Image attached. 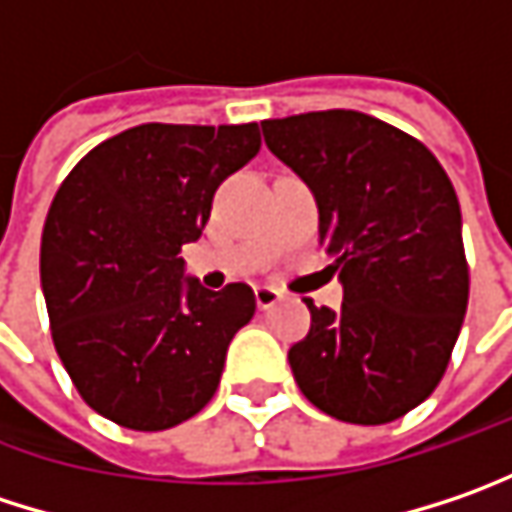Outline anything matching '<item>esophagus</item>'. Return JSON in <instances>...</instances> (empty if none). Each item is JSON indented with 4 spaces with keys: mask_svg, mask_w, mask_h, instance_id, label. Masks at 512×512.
Returning <instances> with one entry per match:
<instances>
[{
    "mask_svg": "<svg viewBox=\"0 0 512 512\" xmlns=\"http://www.w3.org/2000/svg\"><path fill=\"white\" fill-rule=\"evenodd\" d=\"M281 298H284V292H281V289H275V286H257L255 289L257 310H272Z\"/></svg>",
    "mask_w": 512,
    "mask_h": 512,
    "instance_id": "obj_1",
    "label": "esophagus"
}]
</instances>
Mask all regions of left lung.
<instances>
[{
	"mask_svg": "<svg viewBox=\"0 0 512 512\" xmlns=\"http://www.w3.org/2000/svg\"><path fill=\"white\" fill-rule=\"evenodd\" d=\"M260 127L316 196L318 237L345 289L342 310L307 298L310 333L289 347L295 382L336 420L391 423L435 391L464 324L455 188L429 147L365 112H304Z\"/></svg>",
	"mask_w": 512,
	"mask_h": 512,
	"instance_id": "8db88e82",
	"label": "left lung"
}]
</instances>
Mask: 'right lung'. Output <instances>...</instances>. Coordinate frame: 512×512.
<instances>
[{
	"instance_id": "add662e5",
	"label": "right lung",
	"mask_w": 512,
	"mask_h": 512,
	"mask_svg": "<svg viewBox=\"0 0 512 512\" xmlns=\"http://www.w3.org/2000/svg\"><path fill=\"white\" fill-rule=\"evenodd\" d=\"M257 150V124H141L89 150L60 185L40 246L51 339L106 420L162 432L214 397L255 292L205 289L179 252Z\"/></svg>"
}]
</instances>
